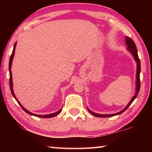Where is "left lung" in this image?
Returning <instances> with one entry per match:
<instances>
[{"label": "left lung", "instance_id": "8db88e82", "mask_svg": "<svg viewBox=\"0 0 152 152\" xmlns=\"http://www.w3.org/2000/svg\"><path fill=\"white\" fill-rule=\"evenodd\" d=\"M125 43L127 45V50L129 51V52L132 53V55L133 56V58H134L135 61H136V64H137V71H136V81H135V93L133 95V96L132 97V99H131V101L129 102L127 104V106H126L124 109H123L122 110H121L120 112L115 113V114H110V115H102V114H99V113H96L91 111L88 108H87L88 110V111L90 113H91V114L92 115H94L95 117H113L115 116V115H118L121 114L122 113H123L125 110H127V108L130 106L131 104L132 103L133 101L137 98L139 91H140V72H141V64H140V60L139 59L138 57V53H137V48H136V45L135 44V43L131 39L130 37H125Z\"/></svg>", "mask_w": 152, "mask_h": 152}]
</instances>
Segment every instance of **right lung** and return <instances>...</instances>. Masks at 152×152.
I'll list each match as a JSON object with an SVG mask.
<instances>
[{
    "label": "right lung",
    "mask_w": 152,
    "mask_h": 152,
    "mask_svg": "<svg viewBox=\"0 0 152 152\" xmlns=\"http://www.w3.org/2000/svg\"><path fill=\"white\" fill-rule=\"evenodd\" d=\"M16 45H17V42L15 43L14 44V47H13V50H12V54L11 56V57H10V60H9V74H10V78H9V84H10V89H11V93L12 95L13 96V97L15 99V100L17 101L18 103L19 104V105L25 112H26L28 114H29L31 115H33V116H35V117H41V118H50V117H55L56 115H58L59 113L61 112V109H60V110H58V111L56 112V113H51V114H49V115H36L34 114V113H31L29 110H27L26 109H25V108L23 107V105L20 103L19 101H18L16 96H15V94L14 93V91H13V89H12V86H13V84H12V72H11V66H12V59L14 58V55H15V48H16Z\"/></svg>",
    "instance_id": "1"
}]
</instances>
